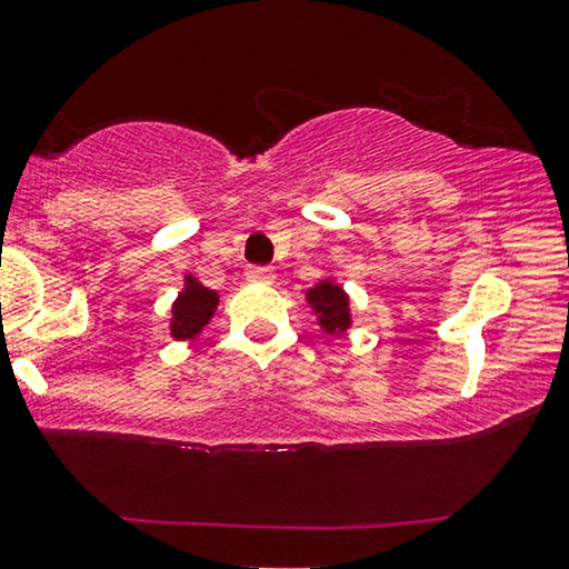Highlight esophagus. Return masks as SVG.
I'll use <instances>...</instances> for the list:
<instances>
[{"instance_id":"obj_1","label":"esophagus","mask_w":569,"mask_h":569,"mask_svg":"<svg viewBox=\"0 0 569 569\" xmlns=\"http://www.w3.org/2000/svg\"><path fill=\"white\" fill-rule=\"evenodd\" d=\"M248 278H250V281H258V283H273L276 281V270L266 268V266H256V268H248Z\"/></svg>"}]
</instances>
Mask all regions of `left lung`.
<instances>
[{"label": "left lung", "instance_id": "obj_1", "mask_svg": "<svg viewBox=\"0 0 569 569\" xmlns=\"http://www.w3.org/2000/svg\"><path fill=\"white\" fill-rule=\"evenodd\" d=\"M307 299L319 311V325L325 327V332L342 335L350 327V303H347V293L339 286L321 281L311 288Z\"/></svg>", "mask_w": 569, "mask_h": 569}]
</instances>
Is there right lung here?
<instances>
[{
  "label": "right lung",
  "mask_w": 569,
  "mask_h": 569,
  "mask_svg": "<svg viewBox=\"0 0 569 569\" xmlns=\"http://www.w3.org/2000/svg\"><path fill=\"white\" fill-rule=\"evenodd\" d=\"M219 296L209 291L207 286L193 281V278H186L183 293L178 296L173 303V325L171 332L176 339L197 337L203 327L209 325L211 313L217 309Z\"/></svg>",
  "instance_id": "obj_1"
}]
</instances>
